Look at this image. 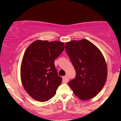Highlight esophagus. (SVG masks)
<instances>
[{"label": "esophagus", "instance_id": "esophagus-1", "mask_svg": "<svg viewBox=\"0 0 121 121\" xmlns=\"http://www.w3.org/2000/svg\"><path fill=\"white\" fill-rule=\"evenodd\" d=\"M62 78H63L64 82H66L68 81L69 77H68V75H65V76H64Z\"/></svg>", "mask_w": 121, "mask_h": 121}]
</instances>
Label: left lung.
<instances>
[{
    "mask_svg": "<svg viewBox=\"0 0 121 121\" xmlns=\"http://www.w3.org/2000/svg\"><path fill=\"white\" fill-rule=\"evenodd\" d=\"M65 50L76 70L68 85L82 100L95 97L103 88L107 78V66L101 51L89 40L66 43Z\"/></svg>",
    "mask_w": 121,
    "mask_h": 121,
    "instance_id": "1",
    "label": "left lung"
}]
</instances>
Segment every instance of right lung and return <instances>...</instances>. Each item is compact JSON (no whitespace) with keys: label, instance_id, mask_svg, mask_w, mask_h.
Listing matches in <instances>:
<instances>
[{"label":"right lung","instance_id":"add662e5","mask_svg":"<svg viewBox=\"0 0 121 121\" xmlns=\"http://www.w3.org/2000/svg\"><path fill=\"white\" fill-rule=\"evenodd\" d=\"M64 49L63 43L37 40L27 48L21 65L24 89L36 100L44 102L55 95L62 82L55 60Z\"/></svg>","mask_w":121,"mask_h":121}]
</instances>
